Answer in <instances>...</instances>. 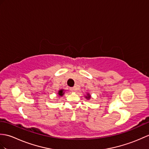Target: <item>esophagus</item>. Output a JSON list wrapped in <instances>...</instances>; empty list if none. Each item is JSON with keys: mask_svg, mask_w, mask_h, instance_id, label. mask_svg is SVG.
Masks as SVG:
<instances>
[{"mask_svg": "<svg viewBox=\"0 0 149 149\" xmlns=\"http://www.w3.org/2000/svg\"><path fill=\"white\" fill-rule=\"evenodd\" d=\"M70 91H72V92H75L76 91H77V88H71Z\"/></svg>", "mask_w": 149, "mask_h": 149, "instance_id": "34e87169", "label": "esophagus"}]
</instances>
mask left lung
Segmentation results:
<instances>
[{"label":"left lung","mask_w":149,"mask_h":149,"mask_svg":"<svg viewBox=\"0 0 149 149\" xmlns=\"http://www.w3.org/2000/svg\"><path fill=\"white\" fill-rule=\"evenodd\" d=\"M86 98H88V99L90 98V95H89V94H88V96H86Z\"/></svg>","instance_id":"obj_1"}]
</instances>
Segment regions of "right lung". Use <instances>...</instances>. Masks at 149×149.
Wrapping results in <instances>:
<instances>
[{
  "mask_svg": "<svg viewBox=\"0 0 149 149\" xmlns=\"http://www.w3.org/2000/svg\"><path fill=\"white\" fill-rule=\"evenodd\" d=\"M64 94V93H63V89H61L60 91H59V92H58V95H59V96H63V95Z\"/></svg>",
  "mask_w": 149,
  "mask_h": 149,
  "instance_id": "obj_1",
  "label": "right lung"
}]
</instances>
